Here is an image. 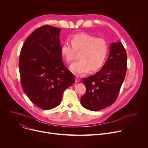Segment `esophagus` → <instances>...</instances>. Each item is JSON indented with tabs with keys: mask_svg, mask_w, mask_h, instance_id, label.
Returning a JSON list of instances; mask_svg holds the SVG:
<instances>
[{
	"mask_svg": "<svg viewBox=\"0 0 148 148\" xmlns=\"http://www.w3.org/2000/svg\"><path fill=\"white\" fill-rule=\"evenodd\" d=\"M80 81V79L79 78V77H75V82L76 83H78Z\"/></svg>",
	"mask_w": 148,
	"mask_h": 148,
	"instance_id": "34e87169",
	"label": "esophagus"
}]
</instances>
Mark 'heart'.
<instances>
[{"label":"heart","instance_id":"heart-1","mask_svg":"<svg viewBox=\"0 0 148 148\" xmlns=\"http://www.w3.org/2000/svg\"><path fill=\"white\" fill-rule=\"evenodd\" d=\"M61 54L68 64L75 58L76 53L79 54L80 60L70 66L74 74L82 75L97 71L101 68L107 56L108 45L103 38H97L84 33L75 35L71 40V44L65 42L61 47Z\"/></svg>","mask_w":148,"mask_h":148}]
</instances>
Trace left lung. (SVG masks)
<instances>
[{"instance_id": "8db88e82", "label": "left lung", "mask_w": 148, "mask_h": 148, "mask_svg": "<svg viewBox=\"0 0 148 148\" xmlns=\"http://www.w3.org/2000/svg\"><path fill=\"white\" fill-rule=\"evenodd\" d=\"M127 65V53L122 44L119 41L112 43L103 68L94 75L83 79L86 91L81 97L82 106L91 111H99L111 106L125 79Z\"/></svg>"}]
</instances>
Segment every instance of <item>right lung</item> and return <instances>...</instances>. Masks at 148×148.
<instances>
[{
	"mask_svg": "<svg viewBox=\"0 0 148 148\" xmlns=\"http://www.w3.org/2000/svg\"><path fill=\"white\" fill-rule=\"evenodd\" d=\"M60 29L49 25L35 30L23 44L19 58L22 88L29 99L44 110L59 106L64 92L75 82L62 61Z\"/></svg>",
	"mask_w": 148,
	"mask_h": 148,
	"instance_id": "obj_1",
	"label": "right lung"
}]
</instances>
